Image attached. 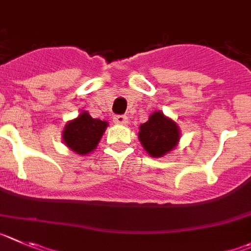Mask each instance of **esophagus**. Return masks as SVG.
<instances>
[{
    "instance_id": "1",
    "label": "esophagus",
    "mask_w": 251,
    "mask_h": 251,
    "mask_svg": "<svg viewBox=\"0 0 251 251\" xmlns=\"http://www.w3.org/2000/svg\"><path fill=\"white\" fill-rule=\"evenodd\" d=\"M114 123L119 125H126L128 123V117L126 115H116L114 117Z\"/></svg>"
}]
</instances>
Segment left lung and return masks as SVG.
Here are the masks:
<instances>
[{"label":"left lung","instance_id":"left-lung-1","mask_svg":"<svg viewBox=\"0 0 251 251\" xmlns=\"http://www.w3.org/2000/svg\"><path fill=\"white\" fill-rule=\"evenodd\" d=\"M139 139L150 156L161 157L177 145L180 140L179 126L161 111H155L146 123L140 125Z\"/></svg>","mask_w":251,"mask_h":251}]
</instances>
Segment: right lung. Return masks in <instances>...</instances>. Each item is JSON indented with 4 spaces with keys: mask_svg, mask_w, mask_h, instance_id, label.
<instances>
[{
    "mask_svg": "<svg viewBox=\"0 0 251 251\" xmlns=\"http://www.w3.org/2000/svg\"><path fill=\"white\" fill-rule=\"evenodd\" d=\"M109 123L92 119L82 111L76 119L69 121L62 131L65 145L78 155H87L96 149Z\"/></svg>",
    "mask_w": 251,
    "mask_h": 251,
    "instance_id": "add662e5",
    "label": "right lung"
}]
</instances>
